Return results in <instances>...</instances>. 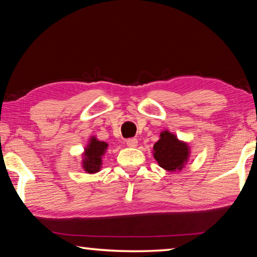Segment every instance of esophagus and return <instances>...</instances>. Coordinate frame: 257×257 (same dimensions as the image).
I'll return each mask as SVG.
<instances>
[{"label":"esophagus","instance_id":"34e87169","mask_svg":"<svg viewBox=\"0 0 257 257\" xmlns=\"http://www.w3.org/2000/svg\"><path fill=\"white\" fill-rule=\"evenodd\" d=\"M125 143H127V145L129 147H136L137 144H138V142H137L136 138H128L127 142H125Z\"/></svg>","mask_w":257,"mask_h":257}]
</instances>
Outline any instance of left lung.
<instances>
[{
	"instance_id": "left-lung-1",
	"label": "left lung",
	"mask_w": 257,
	"mask_h": 257,
	"mask_svg": "<svg viewBox=\"0 0 257 257\" xmlns=\"http://www.w3.org/2000/svg\"><path fill=\"white\" fill-rule=\"evenodd\" d=\"M154 159L161 168L168 171H180L189 156V147L187 143L180 142L176 135L164 130L160 139L153 146Z\"/></svg>"
}]
</instances>
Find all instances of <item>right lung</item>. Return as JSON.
Segmentation results:
<instances>
[{
  "mask_svg": "<svg viewBox=\"0 0 257 257\" xmlns=\"http://www.w3.org/2000/svg\"><path fill=\"white\" fill-rule=\"evenodd\" d=\"M107 144L105 142L97 141L95 137H92L89 144L87 145L82 160V168L87 173L98 172L102 165V156L105 153Z\"/></svg>",
  "mask_w": 257,
  "mask_h": 257,
  "instance_id": "obj_1",
  "label": "right lung"
}]
</instances>
